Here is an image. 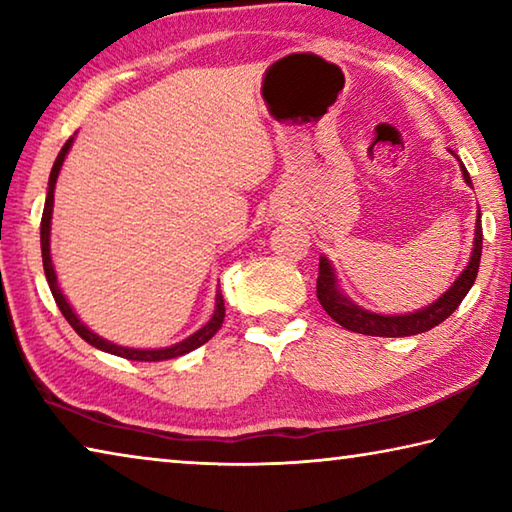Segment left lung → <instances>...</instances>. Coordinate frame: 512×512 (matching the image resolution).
I'll return each instance as SVG.
<instances>
[{
	"label": "left lung",
	"mask_w": 512,
	"mask_h": 512,
	"mask_svg": "<svg viewBox=\"0 0 512 512\" xmlns=\"http://www.w3.org/2000/svg\"><path fill=\"white\" fill-rule=\"evenodd\" d=\"M461 171H463L465 183L472 185L470 173H467L463 164H461ZM481 248H483V230H481V214H479V219H476V228H474L472 257L463 268V273L456 277V282L436 302H431L429 307H424L420 311H413V314L386 316V314H375V311H368V309H361L359 305H354V302L339 289L334 268L329 264L327 257H320V264H318L316 296L327 314L332 316L341 327L350 329V332L368 334V336H391V339H395V336H413V334L429 332L431 327L440 325L445 318L452 316L458 309V305L463 302V298L467 296V291L472 289L476 273H479V264H481Z\"/></svg>",
	"instance_id": "8db88e82"
}]
</instances>
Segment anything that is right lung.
<instances>
[{"label":"right lung","instance_id":"add662e5","mask_svg":"<svg viewBox=\"0 0 512 512\" xmlns=\"http://www.w3.org/2000/svg\"><path fill=\"white\" fill-rule=\"evenodd\" d=\"M72 142L74 137H69L65 142L63 149H60L58 158L54 162V167H51L49 173V189H47V201H45V212H42V221H40V248H42V266H45V275H47V282H49V289L54 293V300L58 309L63 311V316L69 325L74 327V332L81 336L83 341H88L90 345H94L97 350L103 352H110V354H117V357H124V359H131V361H167V359H176V357H183V354L192 352L196 348H201L203 343H207L212 339V336L219 332L221 325H223V318H225V305H223V296L221 291H216V307H214V314L212 318L207 320V323L194 332L192 336H187L185 341H180L176 345H171V348H160V350H135V348H121V345L110 343L106 339H101L99 334L90 332L88 327H85L79 316L74 314V309L69 307V302L65 300L63 291L58 287V280H56V271H54V264H51V250H49V235H51V212H54V189H56V180H58V173L60 167H63L65 162V155L67 151L72 149Z\"/></svg>","mask_w":512,"mask_h":512}]
</instances>
